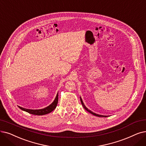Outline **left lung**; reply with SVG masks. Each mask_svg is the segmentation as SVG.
<instances>
[{
    "label": "left lung",
    "mask_w": 146,
    "mask_h": 146,
    "mask_svg": "<svg viewBox=\"0 0 146 146\" xmlns=\"http://www.w3.org/2000/svg\"><path fill=\"white\" fill-rule=\"evenodd\" d=\"M80 101H81V103H82V106L84 107V108L86 110V111H88L89 113H91L92 115H94V116H98V117H108L107 116H103V115H98V114H96L95 113H93L92 111H91V110H88L86 107H85V106L84 105V103H83V101H82V98H81V97H80Z\"/></svg>",
    "instance_id": "1"
}]
</instances>
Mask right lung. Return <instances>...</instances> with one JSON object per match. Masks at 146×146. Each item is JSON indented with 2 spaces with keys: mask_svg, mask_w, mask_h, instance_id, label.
I'll return each instance as SVG.
<instances>
[{
  "mask_svg": "<svg viewBox=\"0 0 146 146\" xmlns=\"http://www.w3.org/2000/svg\"><path fill=\"white\" fill-rule=\"evenodd\" d=\"M58 94H57L56 96L55 99L54 100V102L50 104L49 106L47 107H45V108L42 109H39V110H30V109H24L23 108V107H21L20 106L19 108L21 109L22 110H24L26 112H28L29 113L32 114V115H46L48 113H49L50 112L52 111L55 108L56 106H57L58 104Z\"/></svg>",
  "mask_w": 146,
  "mask_h": 146,
  "instance_id": "1",
  "label": "right lung"
}]
</instances>
